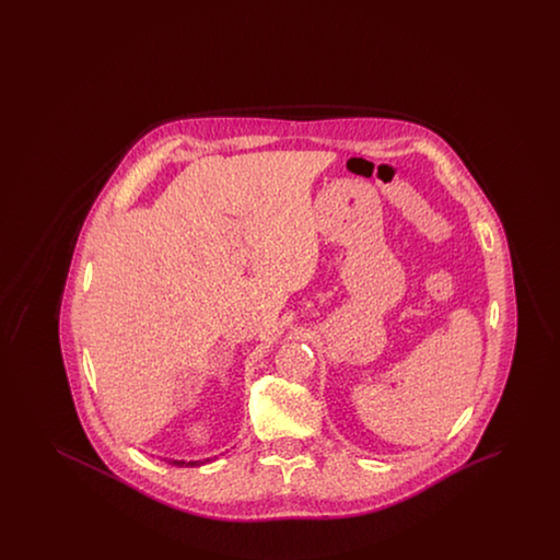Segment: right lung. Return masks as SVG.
<instances>
[{
	"label": "right lung",
	"instance_id": "right-lung-1",
	"mask_svg": "<svg viewBox=\"0 0 560 560\" xmlns=\"http://www.w3.org/2000/svg\"><path fill=\"white\" fill-rule=\"evenodd\" d=\"M210 462V459H208ZM170 464L174 466H199V464H206V462H183V459H172Z\"/></svg>",
	"mask_w": 560,
	"mask_h": 560
}]
</instances>
